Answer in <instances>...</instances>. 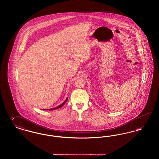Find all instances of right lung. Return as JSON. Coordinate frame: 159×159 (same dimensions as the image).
<instances>
[{
  "label": "right lung",
  "mask_w": 159,
  "mask_h": 159,
  "mask_svg": "<svg viewBox=\"0 0 159 159\" xmlns=\"http://www.w3.org/2000/svg\"><path fill=\"white\" fill-rule=\"evenodd\" d=\"M67 99H68V98H67V99H66V101L63 102V103H62L61 105H60L59 106H58V107H55V108H52V109H49V110H56V109H58V108H60L62 106H64V104L67 101ZM48 110V109H47V110Z\"/></svg>",
  "instance_id": "right-lung-1"
}]
</instances>
